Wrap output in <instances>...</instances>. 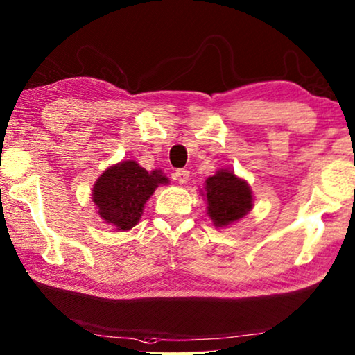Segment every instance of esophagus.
<instances>
[{"instance_id": "34e87169", "label": "esophagus", "mask_w": 355, "mask_h": 355, "mask_svg": "<svg viewBox=\"0 0 355 355\" xmlns=\"http://www.w3.org/2000/svg\"><path fill=\"white\" fill-rule=\"evenodd\" d=\"M173 180H177V183L184 184L189 180V171L186 169H178L173 172Z\"/></svg>"}]
</instances>
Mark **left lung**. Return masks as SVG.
<instances>
[{
	"mask_svg": "<svg viewBox=\"0 0 355 355\" xmlns=\"http://www.w3.org/2000/svg\"><path fill=\"white\" fill-rule=\"evenodd\" d=\"M200 194L206 200V214L216 228L230 227L253 209V191L247 180L225 167L206 178L205 191Z\"/></svg>",
	"mask_w": 355,
	"mask_h": 355,
	"instance_id": "1",
	"label": "left lung"
}]
</instances>
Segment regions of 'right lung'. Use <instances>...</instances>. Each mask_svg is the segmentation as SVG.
<instances>
[{"label": "right lung", "instance_id": "right-lung-1", "mask_svg": "<svg viewBox=\"0 0 355 355\" xmlns=\"http://www.w3.org/2000/svg\"><path fill=\"white\" fill-rule=\"evenodd\" d=\"M169 180L155 169L147 172L137 161L116 163L101 173L93 184L92 198L99 217L116 231H128L139 222L144 205L159 184Z\"/></svg>", "mask_w": 355, "mask_h": 355}]
</instances>
